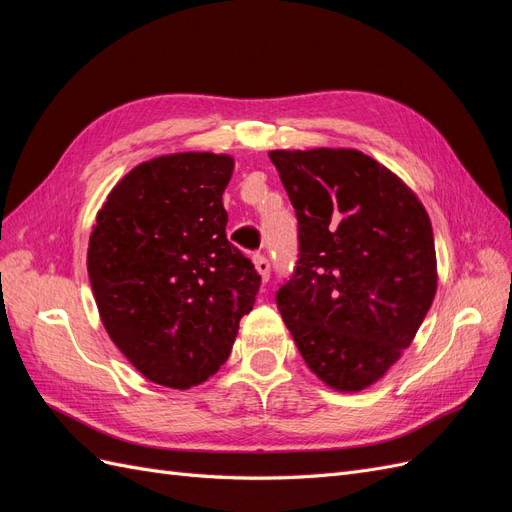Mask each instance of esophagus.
I'll return each mask as SVG.
<instances>
[{"mask_svg":"<svg viewBox=\"0 0 512 512\" xmlns=\"http://www.w3.org/2000/svg\"><path fill=\"white\" fill-rule=\"evenodd\" d=\"M252 260H254L256 271H258L260 277H262V282H267L269 275H271V262H269V258H267L265 254H254Z\"/></svg>","mask_w":512,"mask_h":512,"instance_id":"obj_1","label":"esophagus"}]
</instances>
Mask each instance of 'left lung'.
Returning <instances> with one entry per match:
<instances>
[{"label": "left lung", "mask_w": 512, "mask_h": 512, "mask_svg": "<svg viewBox=\"0 0 512 512\" xmlns=\"http://www.w3.org/2000/svg\"><path fill=\"white\" fill-rule=\"evenodd\" d=\"M297 213V267L275 303L307 367L337 391L382 378L436 294V247L418 198L354 149L271 151Z\"/></svg>", "instance_id": "1"}]
</instances>
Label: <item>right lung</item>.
<instances>
[{
	"instance_id": "1",
	"label": "right lung",
	"mask_w": 512,
	"mask_h": 512,
	"mask_svg": "<svg viewBox=\"0 0 512 512\" xmlns=\"http://www.w3.org/2000/svg\"><path fill=\"white\" fill-rule=\"evenodd\" d=\"M232 166L215 153L136 166L89 237V282L108 335L145 378L170 389H190L226 363L260 288L252 260L226 239Z\"/></svg>"
}]
</instances>
